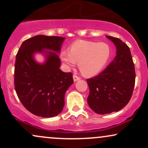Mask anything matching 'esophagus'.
<instances>
[{
	"label": "esophagus",
	"instance_id": "34e87169",
	"mask_svg": "<svg viewBox=\"0 0 148 148\" xmlns=\"http://www.w3.org/2000/svg\"><path fill=\"white\" fill-rule=\"evenodd\" d=\"M73 79H74V81H79V80L81 79V78L76 75H74L73 76Z\"/></svg>",
	"mask_w": 148,
	"mask_h": 148
}]
</instances>
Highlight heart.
<instances>
[{
    "mask_svg": "<svg viewBox=\"0 0 148 148\" xmlns=\"http://www.w3.org/2000/svg\"><path fill=\"white\" fill-rule=\"evenodd\" d=\"M111 54V47L104 42L77 40L70 45L68 51L64 50L60 53V59L69 68L78 62L81 74L92 76L103 69Z\"/></svg>",
    "mask_w": 148,
    "mask_h": 148,
    "instance_id": "heart-1",
    "label": "heart"
}]
</instances>
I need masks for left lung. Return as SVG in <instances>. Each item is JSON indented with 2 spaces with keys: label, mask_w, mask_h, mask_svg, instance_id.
<instances>
[{
  "label": "left lung",
  "mask_w": 148,
  "mask_h": 148,
  "mask_svg": "<svg viewBox=\"0 0 148 148\" xmlns=\"http://www.w3.org/2000/svg\"><path fill=\"white\" fill-rule=\"evenodd\" d=\"M106 37L116 47L117 56L99 74L86 80L90 88L88 105L101 115L118 111L126 106L132 96L136 79L128 46L116 37Z\"/></svg>",
  "instance_id": "left-lung-1"
}]
</instances>
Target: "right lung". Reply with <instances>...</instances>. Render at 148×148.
Here are the masks:
<instances>
[{"mask_svg":"<svg viewBox=\"0 0 148 148\" xmlns=\"http://www.w3.org/2000/svg\"><path fill=\"white\" fill-rule=\"evenodd\" d=\"M64 38L36 35L25 40L18 49L14 65V88L23 106L33 114L43 118L56 116L63 109L64 94L74 83L72 73L60 69V52ZM35 52L47 53L45 64L33 59Z\"/></svg>","mask_w":148,"mask_h":148,"instance_id":"right-lung-1","label":"right lung"}]
</instances>
